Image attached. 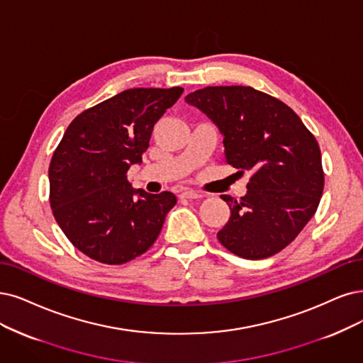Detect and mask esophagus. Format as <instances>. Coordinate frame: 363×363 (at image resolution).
<instances>
[{
    "label": "esophagus",
    "mask_w": 363,
    "mask_h": 363,
    "mask_svg": "<svg viewBox=\"0 0 363 363\" xmlns=\"http://www.w3.org/2000/svg\"><path fill=\"white\" fill-rule=\"evenodd\" d=\"M203 196L205 194L199 193V191H194V190H186V191L181 193V197H184V199H200V197H203Z\"/></svg>",
    "instance_id": "obj_1"
}]
</instances>
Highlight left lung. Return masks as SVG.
Returning a JSON list of instances; mask_svg holds the SVG:
<instances>
[{
	"label": "left lung",
	"instance_id": "obj_1",
	"mask_svg": "<svg viewBox=\"0 0 363 363\" xmlns=\"http://www.w3.org/2000/svg\"><path fill=\"white\" fill-rule=\"evenodd\" d=\"M223 133L224 161L250 173L240 200L223 194L230 218L217 238L248 260L293 242L315 213L325 186L320 146L290 107L251 86H206L185 97Z\"/></svg>",
	"mask_w": 363,
	"mask_h": 363
}]
</instances>
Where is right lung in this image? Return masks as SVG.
<instances>
[{"mask_svg":"<svg viewBox=\"0 0 363 363\" xmlns=\"http://www.w3.org/2000/svg\"><path fill=\"white\" fill-rule=\"evenodd\" d=\"M182 92L181 86L119 92L79 113L53 151L49 166L53 217L89 259L124 264L142 256L177 205L170 191L133 190L127 172L140 163L155 123Z\"/></svg>","mask_w":363,"mask_h":363,"instance_id":"obj_1","label":"right lung"}]
</instances>
